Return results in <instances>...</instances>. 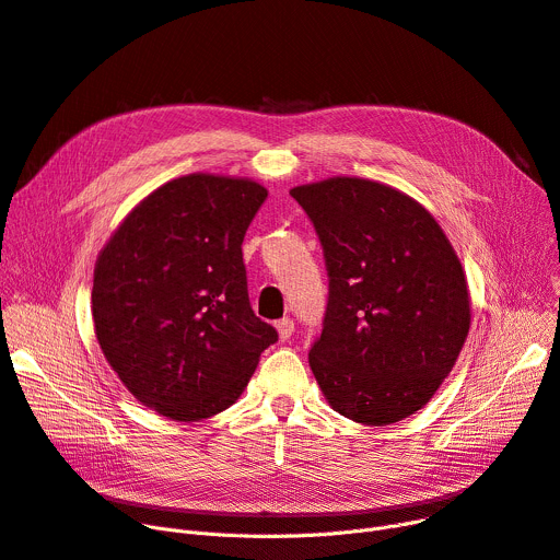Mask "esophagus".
I'll return each instance as SVG.
<instances>
[{
	"mask_svg": "<svg viewBox=\"0 0 560 560\" xmlns=\"http://www.w3.org/2000/svg\"><path fill=\"white\" fill-rule=\"evenodd\" d=\"M276 327H278V335H280V339L282 341H287L291 335H293V320L291 318H280L278 323H276Z\"/></svg>",
	"mask_w": 560,
	"mask_h": 560,
	"instance_id": "obj_1",
	"label": "esophagus"
}]
</instances>
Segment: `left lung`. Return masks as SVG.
Masks as SVG:
<instances>
[{
	"label": "left lung",
	"instance_id": "left-lung-1",
	"mask_svg": "<svg viewBox=\"0 0 560 560\" xmlns=\"http://www.w3.org/2000/svg\"><path fill=\"white\" fill-rule=\"evenodd\" d=\"M325 259L327 305L310 366L325 400L371 427L422 409L470 330L468 284L436 219L364 178L289 191Z\"/></svg>",
	"mask_w": 560,
	"mask_h": 560
}]
</instances>
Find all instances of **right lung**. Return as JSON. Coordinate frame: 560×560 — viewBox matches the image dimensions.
Wrapping results in <instances>:
<instances>
[{
    "mask_svg": "<svg viewBox=\"0 0 560 560\" xmlns=\"http://www.w3.org/2000/svg\"><path fill=\"white\" fill-rule=\"evenodd\" d=\"M267 189L189 174L130 212L96 259L94 332L133 396L172 420L233 405L278 341L248 301L242 242Z\"/></svg>",
    "mask_w": 560,
    "mask_h": 560,
    "instance_id": "1",
    "label": "right lung"
}]
</instances>
